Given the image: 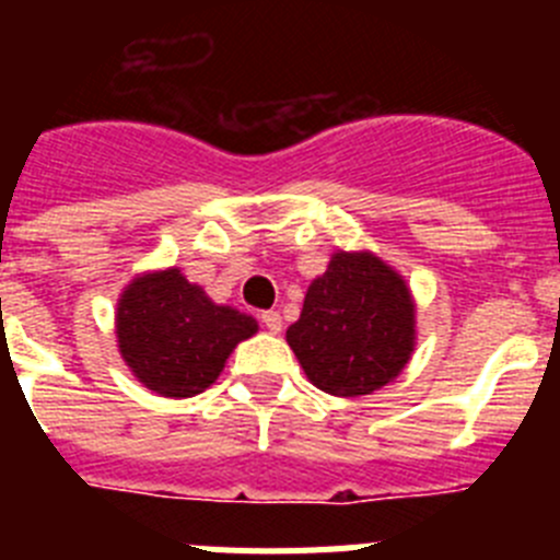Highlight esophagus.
I'll use <instances>...</instances> for the list:
<instances>
[{
  "instance_id": "1",
  "label": "esophagus",
  "mask_w": 560,
  "mask_h": 560,
  "mask_svg": "<svg viewBox=\"0 0 560 560\" xmlns=\"http://www.w3.org/2000/svg\"><path fill=\"white\" fill-rule=\"evenodd\" d=\"M260 323L266 325L269 334H280V330H283V316L277 314V311H264V314H260Z\"/></svg>"
}]
</instances>
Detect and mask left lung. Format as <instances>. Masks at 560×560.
Returning a JSON list of instances; mask_svg holds the SVG:
<instances>
[{
	"label": "left lung",
	"instance_id": "8db88e82",
	"mask_svg": "<svg viewBox=\"0 0 560 560\" xmlns=\"http://www.w3.org/2000/svg\"><path fill=\"white\" fill-rule=\"evenodd\" d=\"M308 381L359 398L387 387L415 350V300L407 280L373 252H334L285 330Z\"/></svg>",
	"mask_w": 560,
	"mask_h": 560
}]
</instances>
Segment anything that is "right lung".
<instances>
[{
    "label": "right lung",
    "instance_id": "obj_1",
    "mask_svg": "<svg viewBox=\"0 0 560 560\" xmlns=\"http://www.w3.org/2000/svg\"><path fill=\"white\" fill-rule=\"evenodd\" d=\"M114 330L140 384L165 398H192L215 384L237 341L257 334V323L212 303L179 269H162L126 285Z\"/></svg>",
    "mask_w": 560,
    "mask_h": 560
}]
</instances>
